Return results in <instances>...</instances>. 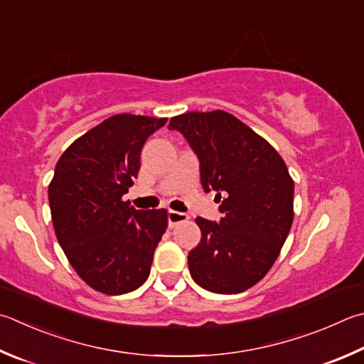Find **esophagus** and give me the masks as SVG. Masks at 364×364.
Listing matches in <instances>:
<instances>
[{
	"mask_svg": "<svg viewBox=\"0 0 364 364\" xmlns=\"http://www.w3.org/2000/svg\"><path fill=\"white\" fill-rule=\"evenodd\" d=\"M188 220H189V216L186 213H180V211H173V210L168 211V226L170 228H175L176 224L184 223Z\"/></svg>",
	"mask_w": 364,
	"mask_h": 364,
	"instance_id": "esophagus-1",
	"label": "esophagus"
}]
</instances>
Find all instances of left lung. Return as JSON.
I'll return each mask as SVG.
<instances>
[{
	"instance_id": "8db88e82",
	"label": "left lung",
	"mask_w": 364,
	"mask_h": 364,
	"mask_svg": "<svg viewBox=\"0 0 364 364\" xmlns=\"http://www.w3.org/2000/svg\"><path fill=\"white\" fill-rule=\"evenodd\" d=\"M200 161L205 193L216 191L220 223L196 218L200 243L188 255L191 277L211 293L237 294L274 266L291 229L294 181L275 148L221 109L170 119Z\"/></svg>"
}]
</instances>
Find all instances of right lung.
I'll return each instance as SVG.
<instances>
[{"label": "right lung", "mask_w": 364, "mask_h": 364, "mask_svg": "<svg viewBox=\"0 0 364 364\" xmlns=\"http://www.w3.org/2000/svg\"><path fill=\"white\" fill-rule=\"evenodd\" d=\"M167 117L129 113L105 119L60 156L49 184L57 240L95 291L130 293L146 282L167 210H135L122 196L140 170V153Z\"/></svg>", "instance_id": "add662e5"}]
</instances>
